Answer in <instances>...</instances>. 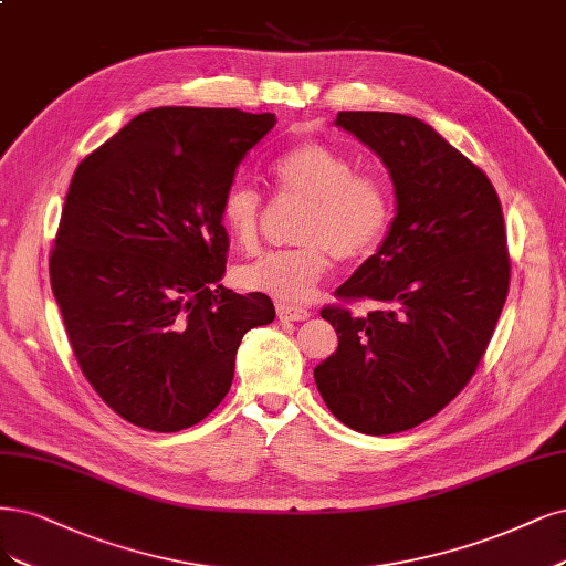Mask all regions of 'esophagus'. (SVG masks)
Instances as JSON below:
<instances>
[{
	"mask_svg": "<svg viewBox=\"0 0 566 566\" xmlns=\"http://www.w3.org/2000/svg\"><path fill=\"white\" fill-rule=\"evenodd\" d=\"M276 314H279V321L287 323V321H306L311 316V311L304 306L281 302V304H276Z\"/></svg>",
	"mask_w": 566,
	"mask_h": 566,
	"instance_id": "obj_1",
	"label": "esophagus"
}]
</instances>
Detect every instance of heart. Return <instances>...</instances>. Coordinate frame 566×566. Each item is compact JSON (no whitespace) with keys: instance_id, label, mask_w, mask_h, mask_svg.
I'll return each mask as SVG.
<instances>
[{"instance_id":"1","label":"heart","mask_w":566,"mask_h":566,"mask_svg":"<svg viewBox=\"0 0 566 566\" xmlns=\"http://www.w3.org/2000/svg\"><path fill=\"white\" fill-rule=\"evenodd\" d=\"M281 193L306 201L297 248L264 252L243 264L241 287L281 302H306L327 276L333 258L356 262L373 252L391 222V189L375 172H356L346 154L325 143H302L271 168ZM260 193L245 182L227 187L220 220L233 243H258Z\"/></svg>"}]
</instances>
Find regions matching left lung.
<instances>
[{
	"instance_id": "obj_1",
	"label": "left lung",
	"mask_w": 566,
	"mask_h": 566,
	"mask_svg": "<svg viewBox=\"0 0 566 566\" xmlns=\"http://www.w3.org/2000/svg\"><path fill=\"white\" fill-rule=\"evenodd\" d=\"M335 126L388 168L396 218L337 287V297L377 308L321 311L339 346L314 379L344 426L391 436L436 417L475 375L509 295L503 212L490 178L421 119L339 112Z\"/></svg>"
}]
</instances>
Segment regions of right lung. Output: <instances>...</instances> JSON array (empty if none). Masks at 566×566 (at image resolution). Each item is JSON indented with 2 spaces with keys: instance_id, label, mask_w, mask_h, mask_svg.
Returning a JSON list of instances; mask_svg holds the SVG:
<instances>
[{
  "instance_id": "add662e5",
  "label": "right lung",
  "mask_w": 566,
  "mask_h": 566,
  "mask_svg": "<svg viewBox=\"0 0 566 566\" xmlns=\"http://www.w3.org/2000/svg\"><path fill=\"white\" fill-rule=\"evenodd\" d=\"M271 112L154 107L80 164L51 252V287L84 377L122 419L157 433L199 423L227 396L262 292L220 281V203Z\"/></svg>"
}]
</instances>
